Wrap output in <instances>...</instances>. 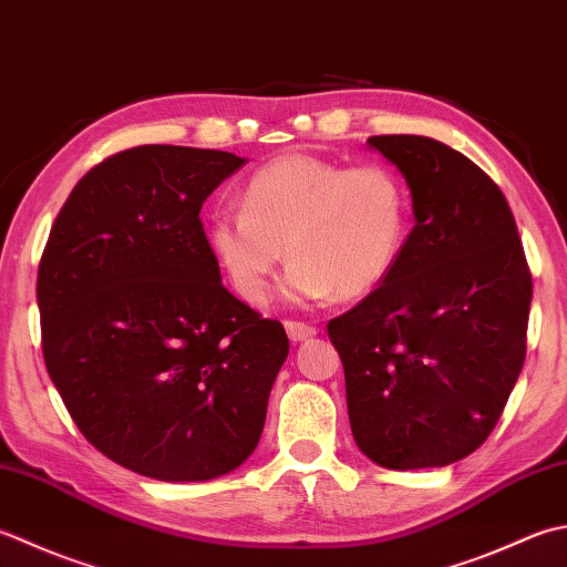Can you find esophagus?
Listing matches in <instances>:
<instances>
[{"instance_id":"obj_1","label":"esophagus","mask_w":567,"mask_h":567,"mask_svg":"<svg viewBox=\"0 0 567 567\" xmlns=\"http://www.w3.org/2000/svg\"><path fill=\"white\" fill-rule=\"evenodd\" d=\"M285 329H287V337L290 341H307L317 334V329L312 324H305V321H295V319H287L285 321Z\"/></svg>"}]
</instances>
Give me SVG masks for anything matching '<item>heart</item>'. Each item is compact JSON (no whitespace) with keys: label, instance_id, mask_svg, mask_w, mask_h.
Listing matches in <instances>:
<instances>
[{"label":"heart","instance_id":"obj_1","mask_svg":"<svg viewBox=\"0 0 567 567\" xmlns=\"http://www.w3.org/2000/svg\"><path fill=\"white\" fill-rule=\"evenodd\" d=\"M243 210L210 216L208 250L233 290L260 305L277 265L290 258L287 302H319L337 290H375L401 258L408 192L391 166H341L312 154H282L255 169Z\"/></svg>","mask_w":567,"mask_h":567}]
</instances>
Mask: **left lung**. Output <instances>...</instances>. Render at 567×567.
I'll return each mask as SVG.
<instances>
[{
  "label": "left lung",
  "mask_w": 567,
  "mask_h": 567,
  "mask_svg": "<svg viewBox=\"0 0 567 567\" xmlns=\"http://www.w3.org/2000/svg\"><path fill=\"white\" fill-rule=\"evenodd\" d=\"M410 188L391 275L329 321L359 450L385 470L447 467L492 435L526 359L530 272L512 208L462 152L369 137Z\"/></svg>",
  "instance_id": "left-lung-1"
}]
</instances>
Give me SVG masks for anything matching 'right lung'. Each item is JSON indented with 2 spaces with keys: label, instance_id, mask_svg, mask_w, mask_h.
I'll return each mask as SVG.
<instances>
[{
  "label": "right lung",
  "instance_id": "right-lung-1",
  "mask_svg": "<svg viewBox=\"0 0 567 567\" xmlns=\"http://www.w3.org/2000/svg\"><path fill=\"white\" fill-rule=\"evenodd\" d=\"M248 159L142 144L93 166L55 216L37 299L43 361L95 450L206 482L258 447L290 341L220 285L198 218Z\"/></svg>",
  "mask_w": 567,
  "mask_h": 567
}]
</instances>
